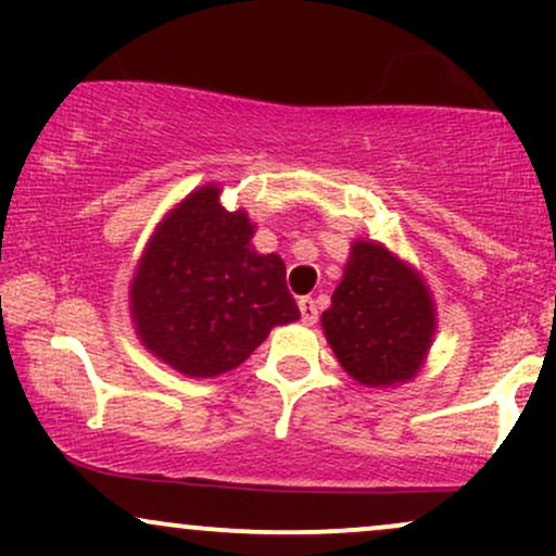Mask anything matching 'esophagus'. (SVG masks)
I'll return each instance as SVG.
<instances>
[{
	"label": "esophagus",
	"mask_w": 556,
	"mask_h": 556,
	"mask_svg": "<svg viewBox=\"0 0 556 556\" xmlns=\"http://www.w3.org/2000/svg\"><path fill=\"white\" fill-rule=\"evenodd\" d=\"M298 308H300V318H303V324H316L318 321V308H316L314 298H300Z\"/></svg>",
	"instance_id": "esophagus-1"
}]
</instances>
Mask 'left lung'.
Listing matches in <instances>:
<instances>
[{"mask_svg":"<svg viewBox=\"0 0 556 556\" xmlns=\"http://www.w3.org/2000/svg\"><path fill=\"white\" fill-rule=\"evenodd\" d=\"M340 366L366 387L418 374L433 337V303L418 274L379 242L358 240L321 316Z\"/></svg>","mask_w":556,"mask_h":556,"instance_id":"1","label":"left lung"}]
</instances>
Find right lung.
<instances>
[{
    "label": "right lung",
    "instance_id": "1",
    "mask_svg": "<svg viewBox=\"0 0 556 556\" xmlns=\"http://www.w3.org/2000/svg\"><path fill=\"white\" fill-rule=\"evenodd\" d=\"M251 238V219L225 212L219 188L208 185L185 198L146 248L132 318L146 348L180 374H225L271 327L300 318L282 258L261 256Z\"/></svg>",
    "mask_w": 556,
    "mask_h": 556
}]
</instances>
